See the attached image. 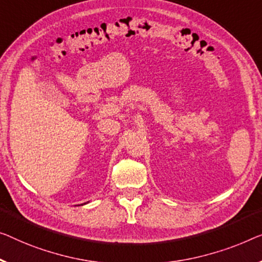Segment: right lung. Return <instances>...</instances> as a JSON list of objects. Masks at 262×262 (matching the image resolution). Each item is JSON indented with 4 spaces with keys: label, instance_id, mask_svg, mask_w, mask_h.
<instances>
[{
    "label": "right lung",
    "instance_id": "1",
    "mask_svg": "<svg viewBox=\"0 0 262 262\" xmlns=\"http://www.w3.org/2000/svg\"><path fill=\"white\" fill-rule=\"evenodd\" d=\"M89 202V201H88ZM82 205H85V202H84V204H82Z\"/></svg>",
    "mask_w": 262,
    "mask_h": 262
}]
</instances>
